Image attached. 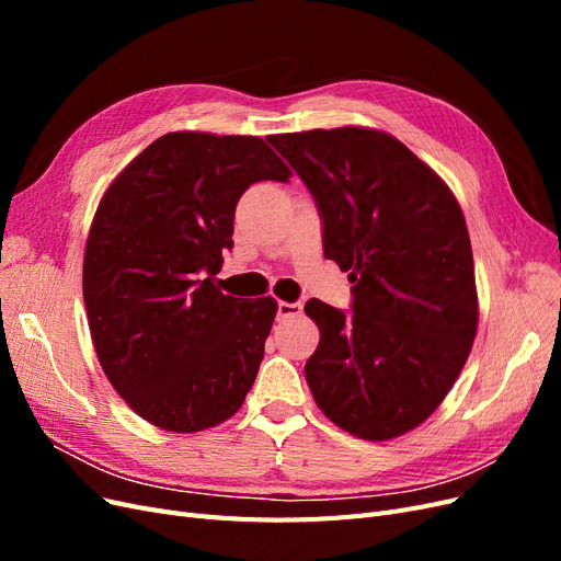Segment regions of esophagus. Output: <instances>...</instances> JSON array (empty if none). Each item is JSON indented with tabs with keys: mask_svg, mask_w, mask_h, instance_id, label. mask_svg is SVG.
Wrapping results in <instances>:
<instances>
[{
	"mask_svg": "<svg viewBox=\"0 0 561 561\" xmlns=\"http://www.w3.org/2000/svg\"><path fill=\"white\" fill-rule=\"evenodd\" d=\"M278 320H285V318H295V316H301V304L299 301H278Z\"/></svg>",
	"mask_w": 561,
	"mask_h": 561,
	"instance_id": "obj_1",
	"label": "esophagus"
}]
</instances>
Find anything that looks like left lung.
<instances>
[{"instance_id": "obj_1", "label": "left lung", "mask_w": 561, "mask_h": 561, "mask_svg": "<svg viewBox=\"0 0 561 561\" xmlns=\"http://www.w3.org/2000/svg\"><path fill=\"white\" fill-rule=\"evenodd\" d=\"M309 186L322 250L353 283L351 311L307 301L320 344L304 367L320 412L381 443L449 393L478 332L472 248L449 186L393 135L344 126L271 135Z\"/></svg>"}]
</instances>
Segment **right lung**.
Segmentation results:
<instances>
[{"instance_id": "1", "label": "right lung", "mask_w": 561, "mask_h": 561, "mask_svg": "<svg viewBox=\"0 0 561 561\" xmlns=\"http://www.w3.org/2000/svg\"><path fill=\"white\" fill-rule=\"evenodd\" d=\"M254 135L168 133L110 184L83 254V304L100 367L135 414L198 433L241 410L276 299L215 285L250 184L287 182Z\"/></svg>"}]
</instances>
